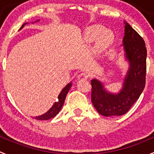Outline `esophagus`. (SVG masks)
Wrapping results in <instances>:
<instances>
[{
	"label": "esophagus",
	"mask_w": 154,
	"mask_h": 154,
	"mask_svg": "<svg viewBox=\"0 0 154 154\" xmlns=\"http://www.w3.org/2000/svg\"><path fill=\"white\" fill-rule=\"evenodd\" d=\"M88 77H89V75H88L87 73L86 72H82L78 75L79 80H86Z\"/></svg>",
	"instance_id": "1"
}]
</instances>
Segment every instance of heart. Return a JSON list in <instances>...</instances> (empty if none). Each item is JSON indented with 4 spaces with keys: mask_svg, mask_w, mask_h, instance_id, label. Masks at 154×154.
Wrapping results in <instances>:
<instances>
[{
    "mask_svg": "<svg viewBox=\"0 0 154 154\" xmlns=\"http://www.w3.org/2000/svg\"><path fill=\"white\" fill-rule=\"evenodd\" d=\"M83 39L88 43L95 41L94 50L95 53L100 54L111 45L114 36L110 30L105 29V28L101 25H95L85 29Z\"/></svg>",
    "mask_w": 154,
    "mask_h": 154,
    "instance_id": "b5f03b06",
    "label": "heart"
}]
</instances>
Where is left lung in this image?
I'll use <instances>...</instances> for the list:
<instances>
[{
	"mask_svg": "<svg viewBox=\"0 0 154 154\" xmlns=\"http://www.w3.org/2000/svg\"><path fill=\"white\" fill-rule=\"evenodd\" d=\"M123 52L129 69L123 87L117 93L110 92L97 79L91 80L92 102L97 111L104 117H118L127 113L138 100L145 86L147 49L142 37L124 21Z\"/></svg>",
	"mask_w": 154,
	"mask_h": 154,
	"instance_id": "1",
	"label": "left lung"
}]
</instances>
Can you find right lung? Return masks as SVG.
<instances>
[{
	"label": "right lung",
	"mask_w": 154,
	"mask_h": 154,
	"mask_svg": "<svg viewBox=\"0 0 154 154\" xmlns=\"http://www.w3.org/2000/svg\"><path fill=\"white\" fill-rule=\"evenodd\" d=\"M38 21H39V19L36 21V22H38ZM27 22L26 23H24L19 30L23 28V27L25 26ZM71 86H72V82H70L69 83H68V84L62 89V90L61 91L59 95H58L57 101L53 104V105L45 113H44V114L42 115H40V116H37V117H34L33 118L38 120H47L56 117V115L59 113V112L60 111L61 109H62V106H63L64 104V102H65V98H66L67 94H68V91L71 89Z\"/></svg>",
	"instance_id": "obj_1"
}]
</instances>
